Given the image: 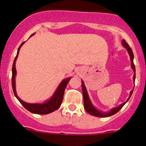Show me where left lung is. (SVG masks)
Returning a JSON list of instances; mask_svg holds the SVG:
<instances>
[{
    "label": "left lung",
    "instance_id": "1",
    "mask_svg": "<svg viewBox=\"0 0 146 146\" xmlns=\"http://www.w3.org/2000/svg\"><path fill=\"white\" fill-rule=\"evenodd\" d=\"M121 44H122V45L123 46V47H125V48L126 49V50H127V52H128L129 55V56H130L131 69H132V70H133L134 72H135V73H134V77H133L134 82H135V64H134V62H133V60H134L133 52H132V50H131V49L130 48V47L129 46L128 44L125 42V40H123V41H122V42H121ZM82 94H83V100H84V108H85V110H86V112H88V113L89 114H91V115H94V116H96V117H100V118H105V117L111 116V115H114V114H115V113H118L120 110L123 108V105H124V104L129 101V99H130V97H131V94H132V93H133V91H134V88H133L131 91H130L129 96V98L127 99V100H126L125 102H123V104H120L119 106L116 107V108H113V109L110 110L109 112H106V113H105V112L100 111V110H99L96 109V108H95L94 105H93L92 102H91V99H90V98H89L88 94V91H87V90H86V86H85V84H84V82H83V81H82Z\"/></svg>",
    "mask_w": 146,
    "mask_h": 146
}]
</instances>
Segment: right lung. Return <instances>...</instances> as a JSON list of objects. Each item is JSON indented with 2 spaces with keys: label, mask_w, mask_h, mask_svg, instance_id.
<instances>
[{
  "label": "right lung",
  "mask_w": 146,
  "mask_h": 146,
  "mask_svg": "<svg viewBox=\"0 0 146 146\" xmlns=\"http://www.w3.org/2000/svg\"><path fill=\"white\" fill-rule=\"evenodd\" d=\"M34 33L30 37H31ZM25 43V42H23V43L20 44V46L19 47L17 50V53L16 57H15V60H14V63H13L12 66V77H11V83H12V89L13 91H14V94L15 96H16L17 99L19 100L20 103L23 105V107L25 108L26 110H28V111H30L31 113H34V114H39V115H46L49 114V113H52V112L55 111L56 110L60 108V104H61L62 101H63V97H64V91H65V88L66 87L68 82H69L70 79L72 77H68V78H66V79L63 80L61 81L59 86H58L57 89L55 90V93L53 94L50 99L47 100L46 102L43 103H34V104H32V103H28L25 102L23 101L22 99H20L19 98V96H17L16 92V84H15V77H16L17 74V70L16 67H15V64H16L17 58L18 57V54L20 52V50L21 48V47L23 45V44Z\"/></svg>",
  "instance_id": "add662e5"
}]
</instances>
